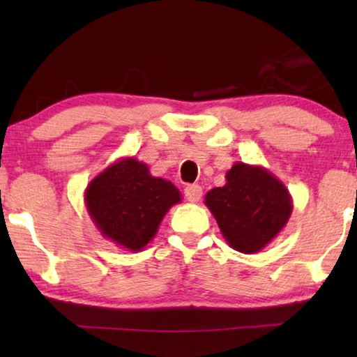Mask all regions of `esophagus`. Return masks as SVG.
<instances>
[{"instance_id":"1","label":"esophagus","mask_w":357,"mask_h":357,"mask_svg":"<svg viewBox=\"0 0 357 357\" xmlns=\"http://www.w3.org/2000/svg\"><path fill=\"white\" fill-rule=\"evenodd\" d=\"M185 197H187L188 202L197 203V202H199V198L203 197V188L199 187L198 183L188 185V187L185 188Z\"/></svg>"}]
</instances>
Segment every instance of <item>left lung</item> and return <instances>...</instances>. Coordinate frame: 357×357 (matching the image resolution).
Masks as SVG:
<instances>
[{"instance_id":"left-lung-1","label":"left lung","mask_w":357,"mask_h":357,"mask_svg":"<svg viewBox=\"0 0 357 357\" xmlns=\"http://www.w3.org/2000/svg\"><path fill=\"white\" fill-rule=\"evenodd\" d=\"M204 204L234 250L257 253L289 221L292 197L286 185L261 165L236 162L226 172V185L209 190Z\"/></svg>"}]
</instances>
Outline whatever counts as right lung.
Returning a JSON list of instances; mask_svg holds the SVG:
<instances>
[{"label":"right lung","instance_id":"1","mask_svg":"<svg viewBox=\"0 0 357 357\" xmlns=\"http://www.w3.org/2000/svg\"><path fill=\"white\" fill-rule=\"evenodd\" d=\"M182 195L172 182L153 177L135 158H121L91 180L84 192L87 213L102 236L130 252H141Z\"/></svg>","mask_w":357,"mask_h":357}]
</instances>
